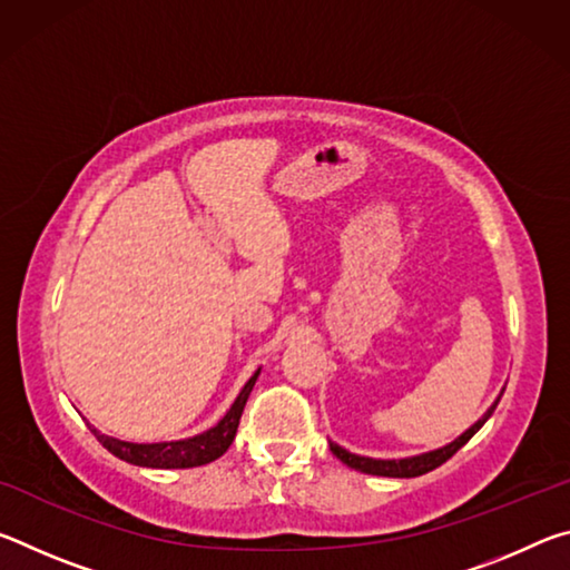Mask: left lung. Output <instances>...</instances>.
Listing matches in <instances>:
<instances>
[{
    "label": "left lung",
    "mask_w": 570,
    "mask_h": 570,
    "mask_svg": "<svg viewBox=\"0 0 570 570\" xmlns=\"http://www.w3.org/2000/svg\"><path fill=\"white\" fill-rule=\"evenodd\" d=\"M503 397V394H500ZM500 397L490 404V410L482 414V417L472 424L470 430L462 432L458 440H452L450 445L445 448H438V450H430V452H422V455H414V458H402V460H377V458H364V455H354V452L344 450L336 445V442H330V448L336 458H340L344 465H350L360 472H366V475H382V478H417L424 475V472L440 468L442 462H448L455 452L465 445V442L475 435V432L482 428V424L488 422L490 414L495 412Z\"/></svg>",
    "instance_id": "8db88e82"
}]
</instances>
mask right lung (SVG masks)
<instances>
[{
	"mask_svg": "<svg viewBox=\"0 0 570 570\" xmlns=\"http://www.w3.org/2000/svg\"><path fill=\"white\" fill-rule=\"evenodd\" d=\"M258 372L262 370H256L254 377L244 384V390L238 392L236 402L230 404V410L224 414V420H220L216 428L200 432V435H196V438L176 440V442H142L140 445V442H125L118 438L102 435V432L95 430L92 424H90V430L105 450L112 452L115 458L130 462V465L160 468V470L208 465V462H214L224 455V452L230 448V442H234L236 430H238V420H240V414H244L248 394H250V390H254V384L258 380Z\"/></svg>",
	"mask_w": 570,
	"mask_h": 570,
	"instance_id": "right-lung-1",
	"label": "right lung"
}]
</instances>
